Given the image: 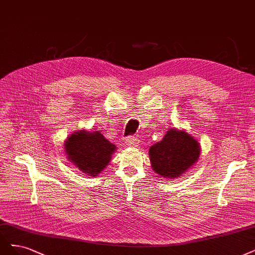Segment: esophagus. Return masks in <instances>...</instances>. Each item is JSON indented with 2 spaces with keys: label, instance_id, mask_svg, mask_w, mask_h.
Instances as JSON below:
<instances>
[{
  "label": "esophagus",
  "instance_id": "esophagus-1",
  "mask_svg": "<svg viewBox=\"0 0 255 255\" xmlns=\"http://www.w3.org/2000/svg\"><path fill=\"white\" fill-rule=\"evenodd\" d=\"M126 143L128 146H136L139 143V140L136 137H134V136H129V137H128L126 139Z\"/></svg>",
  "mask_w": 255,
  "mask_h": 255
}]
</instances>
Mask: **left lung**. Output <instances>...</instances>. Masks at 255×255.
<instances>
[{
    "mask_svg": "<svg viewBox=\"0 0 255 255\" xmlns=\"http://www.w3.org/2000/svg\"><path fill=\"white\" fill-rule=\"evenodd\" d=\"M148 155L156 174L163 178H178L198 160L200 145L187 131L172 128L161 141L150 147Z\"/></svg>",
    "mask_w": 255,
    "mask_h": 255,
    "instance_id": "left-lung-1",
    "label": "left lung"
}]
</instances>
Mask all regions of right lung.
I'll return each instance as SVG.
<instances>
[{
	"instance_id": "add662e5",
	"label": "right lung",
	"mask_w": 255,
	"mask_h": 255,
	"mask_svg": "<svg viewBox=\"0 0 255 255\" xmlns=\"http://www.w3.org/2000/svg\"><path fill=\"white\" fill-rule=\"evenodd\" d=\"M67 158L81 172L96 177L110 162L116 146L100 131L78 130L69 136L64 144Z\"/></svg>"
}]
</instances>
